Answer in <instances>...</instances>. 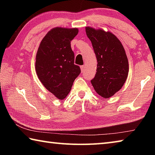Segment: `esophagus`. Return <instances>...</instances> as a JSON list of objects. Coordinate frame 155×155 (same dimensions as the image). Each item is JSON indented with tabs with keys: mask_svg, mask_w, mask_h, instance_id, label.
Listing matches in <instances>:
<instances>
[{
	"mask_svg": "<svg viewBox=\"0 0 155 155\" xmlns=\"http://www.w3.org/2000/svg\"><path fill=\"white\" fill-rule=\"evenodd\" d=\"M85 65H81V71H82V72H84V70H85Z\"/></svg>",
	"mask_w": 155,
	"mask_h": 155,
	"instance_id": "34e87169",
	"label": "esophagus"
}]
</instances>
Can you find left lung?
Instances as JSON below:
<instances>
[{"label":"left lung","mask_w":155,"mask_h":155,"mask_svg":"<svg viewBox=\"0 0 155 155\" xmlns=\"http://www.w3.org/2000/svg\"><path fill=\"white\" fill-rule=\"evenodd\" d=\"M97 59V69L91 81L96 93L109 98L124 85L128 74V61L122 43L114 34L85 27Z\"/></svg>","instance_id":"1"}]
</instances>
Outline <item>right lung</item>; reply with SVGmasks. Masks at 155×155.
Segmentation results:
<instances>
[{
  "mask_svg": "<svg viewBox=\"0 0 155 155\" xmlns=\"http://www.w3.org/2000/svg\"><path fill=\"white\" fill-rule=\"evenodd\" d=\"M78 33L77 28H52L44 36L37 52V75L44 87L60 100L68 95L81 73L80 67L74 64L70 45Z\"/></svg>",
  "mask_w": 155,
  "mask_h": 155,
  "instance_id": "right-lung-1",
  "label": "right lung"
}]
</instances>
